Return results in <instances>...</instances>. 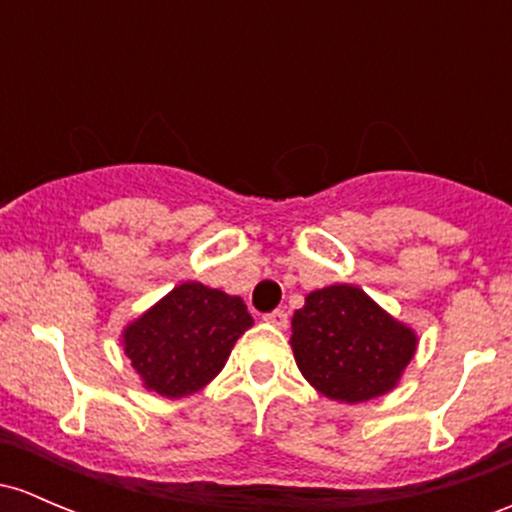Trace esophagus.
Wrapping results in <instances>:
<instances>
[{
    "label": "esophagus",
    "mask_w": 512,
    "mask_h": 512,
    "mask_svg": "<svg viewBox=\"0 0 512 512\" xmlns=\"http://www.w3.org/2000/svg\"><path fill=\"white\" fill-rule=\"evenodd\" d=\"M265 321H267V324L277 326V328H287L289 316H287V311H284V309H274V311H270V314H265Z\"/></svg>",
    "instance_id": "obj_1"
}]
</instances>
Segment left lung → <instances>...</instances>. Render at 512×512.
Returning a JSON list of instances; mask_svg holds the SVG:
<instances>
[{
    "label": "left lung",
    "instance_id": "8db88e82",
    "mask_svg": "<svg viewBox=\"0 0 512 512\" xmlns=\"http://www.w3.org/2000/svg\"><path fill=\"white\" fill-rule=\"evenodd\" d=\"M292 351L306 380L336 402H368L400 383L417 333L392 319L363 289L331 284L292 316Z\"/></svg>",
    "mask_w": 512,
    "mask_h": 512
}]
</instances>
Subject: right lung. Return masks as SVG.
Instances as JSON below:
<instances>
[{
  "label": "right lung",
  "mask_w": 512,
  "mask_h": 512,
  "mask_svg": "<svg viewBox=\"0 0 512 512\" xmlns=\"http://www.w3.org/2000/svg\"><path fill=\"white\" fill-rule=\"evenodd\" d=\"M250 326L240 297L184 282L122 331V346L147 390L179 400L211 383Z\"/></svg>",
  "instance_id": "1"
}]
</instances>
